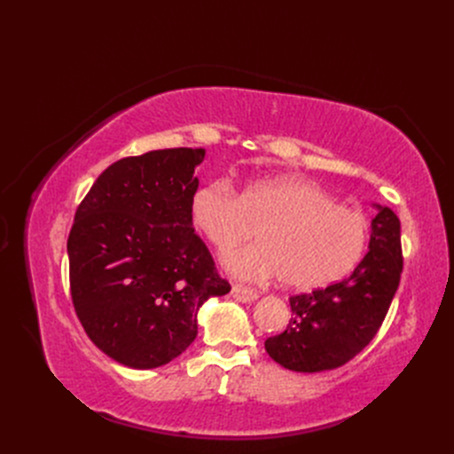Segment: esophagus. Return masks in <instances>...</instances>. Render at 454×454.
<instances>
[{
    "instance_id": "esophagus-1",
    "label": "esophagus",
    "mask_w": 454,
    "mask_h": 454,
    "mask_svg": "<svg viewBox=\"0 0 454 454\" xmlns=\"http://www.w3.org/2000/svg\"><path fill=\"white\" fill-rule=\"evenodd\" d=\"M231 294L237 301H242V303H252L254 299H257V292L254 287L244 286V284H232Z\"/></svg>"
}]
</instances>
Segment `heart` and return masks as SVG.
I'll return each instance as SVG.
<instances>
[{
	"label": "heart",
	"instance_id": "b5f03b06",
	"mask_svg": "<svg viewBox=\"0 0 454 454\" xmlns=\"http://www.w3.org/2000/svg\"><path fill=\"white\" fill-rule=\"evenodd\" d=\"M189 217L217 252L232 250L257 229L259 242L232 252L227 269L244 280L278 274L282 284L297 290L348 277L369 244L364 214L295 176L254 180L240 193L227 180L208 182L191 195Z\"/></svg>",
	"mask_w": 454,
	"mask_h": 454
}]
</instances>
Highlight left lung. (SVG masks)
Returning a JSON list of instances; mask_svg holds the SVG:
<instances>
[{
    "label": "left lung",
    "instance_id": "8db88e82",
    "mask_svg": "<svg viewBox=\"0 0 454 454\" xmlns=\"http://www.w3.org/2000/svg\"><path fill=\"white\" fill-rule=\"evenodd\" d=\"M403 270L402 225L388 206L371 222L369 252L348 278L290 297L292 320L269 337L270 358L299 373L335 369L360 354L387 318Z\"/></svg>",
    "mask_w": 454,
    "mask_h": 454
}]
</instances>
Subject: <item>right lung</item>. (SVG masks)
<instances>
[{"label": "right lung", "instance_id": "right-lung-1", "mask_svg": "<svg viewBox=\"0 0 454 454\" xmlns=\"http://www.w3.org/2000/svg\"><path fill=\"white\" fill-rule=\"evenodd\" d=\"M204 155L174 147L125 157L77 206L67 237L74 309L94 345L127 367L177 358L199 333V307L231 292L189 217Z\"/></svg>", "mask_w": 454, "mask_h": 454}]
</instances>
